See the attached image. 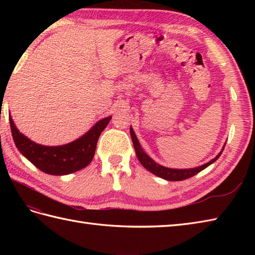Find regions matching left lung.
<instances>
[{
  "label": "left lung",
  "instance_id": "left-lung-1",
  "mask_svg": "<svg viewBox=\"0 0 255 255\" xmlns=\"http://www.w3.org/2000/svg\"><path fill=\"white\" fill-rule=\"evenodd\" d=\"M130 136H131V140H132V143L134 147V151H136L137 158L140 161V163H141L148 171L153 173L154 175L164 178V180H166V181H183V180H186V178L196 175L197 173L206 169V167L209 166L211 163H214V162L219 158L220 154L223 153L224 148H225L224 147L223 150L219 152V154L216 156V158H214L213 160H210L208 163H205L200 166L194 167V169H184V170L170 169V167H165V166H162V165L158 164L155 161H153L147 153L144 152L141 148V145H140V143L138 141L136 133H134L133 129L131 127H130Z\"/></svg>",
  "mask_w": 255,
  "mask_h": 255
}]
</instances>
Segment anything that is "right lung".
<instances>
[{"label":"right lung","instance_id":"add662e5","mask_svg":"<svg viewBox=\"0 0 255 255\" xmlns=\"http://www.w3.org/2000/svg\"><path fill=\"white\" fill-rule=\"evenodd\" d=\"M112 117L97 122L82 137L58 147L38 144L20 133L9 116L12 136L19 152L40 171L50 175H66L88 166L93 159L97 140Z\"/></svg>","mask_w":255,"mask_h":255}]
</instances>
